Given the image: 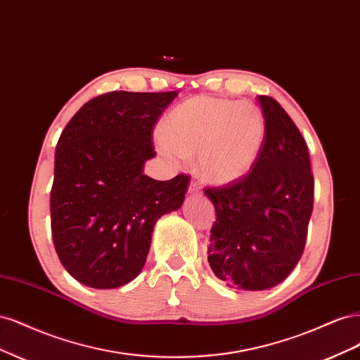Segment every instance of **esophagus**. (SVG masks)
I'll use <instances>...</instances> for the list:
<instances>
[{
    "label": "esophagus",
    "instance_id": "1",
    "mask_svg": "<svg viewBox=\"0 0 360 360\" xmlns=\"http://www.w3.org/2000/svg\"><path fill=\"white\" fill-rule=\"evenodd\" d=\"M188 192H189L191 195H195V193H200V184H198L197 181H191V184H189V189H188Z\"/></svg>",
    "mask_w": 360,
    "mask_h": 360
}]
</instances>
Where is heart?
Segmentation results:
<instances>
[{"mask_svg": "<svg viewBox=\"0 0 360 360\" xmlns=\"http://www.w3.org/2000/svg\"><path fill=\"white\" fill-rule=\"evenodd\" d=\"M266 135V117L257 105L195 96L174 108L155 139L162 156L183 162L197 155L195 167L200 177L226 184L252 169Z\"/></svg>", "mask_w": 360, "mask_h": 360, "instance_id": "obj_1", "label": "heart"}]
</instances>
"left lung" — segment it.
<instances>
[{"mask_svg":"<svg viewBox=\"0 0 360 360\" xmlns=\"http://www.w3.org/2000/svg\"><path fill=\"white\" fill-rule=\"evenodd\" d=\"M266 117L263 151L246 176L204 193L216 210L207 259L228 287L259 291L296 267L314 205L308 146L275 99L258 96Z\"/></svg>","mask_w":360,"mask_h":360,"instance_id":"left-lung-1","label":"left lung"}]
</instances>
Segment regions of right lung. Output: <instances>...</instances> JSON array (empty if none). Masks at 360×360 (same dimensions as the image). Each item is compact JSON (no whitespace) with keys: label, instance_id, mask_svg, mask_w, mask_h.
I'll use <instances>...</instances> for the list:
<instances>
[{"label":"right lung","instance_id":"1","mask_svg":"<svg viewBox=\"0 0 360 360\" xmlns=\"http://www.w3.org/2000/svg\"><path fill=\"white\" fill-rule=\"evenodd\" d=\"M177 91H112L86 102L56 150L51 230L57 255L86 287H122L143 270L153 226L179 210L189 176L144 174L155 158L153 129Z\"/></svg>","mask_w":360,"mask_h":360}]
</instances>
